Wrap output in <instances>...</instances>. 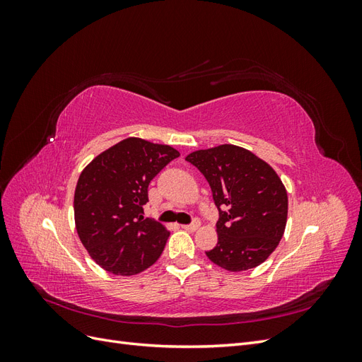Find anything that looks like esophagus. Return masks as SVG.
<instances>
[{
  "label": "esophagus",
  "instance_id": "34e87169",
  "mask_svg": "<svg viewBox=\"0 0 362 362\" xmlns=\"http://www.w3.org/2000/svg\"><path fill=\"white\" fill-rule=\"evenodd\" d=\"M199 221H193L192 223H189V225H182V228L185 229V231H196V229L199 228Z\"/></svg>",
  "mask_w": 362,
  "mask_h": 362
}]
</instances>
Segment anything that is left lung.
Segmentation results:
<instances>
[{
    "label": "left lung",
    "instance_id": "left-lung-1",
    "mask_svg": "<svg viewBox=\"0 0 362 362\" xmlns=\"http://www.w3.org/2000/svg\"><path fill=\"white\" fill-rule=\"evenodd\" d=\"M185 160L210 184L218 210L217 245L205 255L229 272L264 262L281 242L288 213L287 192L276 172L234 145L196 151Z\"/></svg>",
    "mask_w": 362,
    "mask_h": 362
}]
</instances>
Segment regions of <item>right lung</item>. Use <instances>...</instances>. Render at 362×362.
<instances>
[{"label": "right lung", "instance_id": "add662e5", "mask_svg": "<svg viewBox=\"0 0 362 362\" xmlns=\"http://www.w3.org/2000/svg\"><path fill=\"white\" fill-rule=\"evenodd\" d=\"M178 157L168 145L129 137L81 172L74 196L76 233L104 270L129 276L160 258L170 233L144 218V206L149 182Z\"/></svg>", "mask_w": 362, "mask_h": 362}]
</instances>
